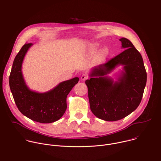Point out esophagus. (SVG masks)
I'll list each match as a JSON object with an SVG mask.
<instances>
[{
    "mask_svg": "<svg viewBox=\"0 0 161 161\" xmlns=\"http://www.w3.org/2000/svg\"><path fill=\"white\" fill-rule=\"evenodd\" d=\"M87 78H88V75H87V74H82V76H81V79H82V80H86Z\"/></svg>",
    "mask_w": 161,
    "mask_h": 161,
    "instance_id": "34e87169",
    "label": "esophagus"
}]
</instances>
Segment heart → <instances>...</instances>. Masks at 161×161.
Segmentation results:
<instances>
[{
	"instance_id": "obj_1",
	"label": "heart",
	"mask_w": 161,
	"mask_h": 161,
	"mask_svg": "<svg viewBox=\"0 0 161 161\" xmlns=\"http://www.w3.org/2000/svg\"><path fill=\"white\" fill-rule=\"evenodd\" d=\"M102 53L103 54H106V51L105 50H103V51H102Z\"/></svg>"
}]
</instances>
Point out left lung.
Listing matches in <instances>:
<instances>
[{"mask_svg": "<svg viewBox=\"0 0 161 161\" xmlns=\"http://www.w3.org/2000/svg\"><path fill=\"white\" fill-rule=\"evenodd\" d=\"M119 41L125 49L93 68L90 79L86 80L91 110L106 121L120 120L135 110L142 101L147 82L141 54L130 40L121 38ZM119 65L124 67L123 71L114 82L106 75Z\"/></svg>", "mask_w": 161, "mask_h": 161, "instance_id": "left-lung-1", "label": "left lung"}]
</instances>
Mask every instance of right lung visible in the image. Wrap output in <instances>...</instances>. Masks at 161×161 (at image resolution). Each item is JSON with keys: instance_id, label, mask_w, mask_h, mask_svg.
<instances>
[{"instance_id": "1", "label": "right lung", "mask_w": 161, "mask_h": 161, "mask_svg": "<svg viewBox=\"0 0 161 161\" xmlns=\"http://www.w3.org/2000/svg\"><path fill=\"white\" fill-rule=\"evenodd\" d=\"M32 45L25 44L15 57L9 75V86L15 103L22 114L36 122L51 123L65 114L67 96L79 79L63 81L44 93L30 90L24 80L21 67L24 57Z\"/></svg>"}]
</instances>
